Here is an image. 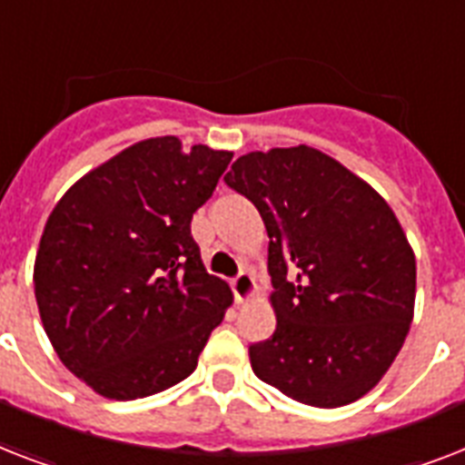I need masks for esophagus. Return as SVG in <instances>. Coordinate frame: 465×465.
<instances>
[{
	"label": "esophagus",
	"instance_id": "obj_1",
	"mask_svg": "<svg viewBox=\"0 0 465 465\" xmlns=\"http://www.w3.org/2000/svg\"><path fill=\"white\" fill-rule=\"evenodd\" d=\"M255 282H253V275L246 272V270H241L239 275L232 277V290H233V297L243 302V299L251 297V292H253Z\"/></svg>",
	"mask_w": 465,
	"mask_h": 465
}]
</instances>
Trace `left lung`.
<instances>
[{
    "mask_svg": "<svg viewBox=\"0 0 465 465\" xmlns=\"http://www.w3.org/2000/svg\"><path fill=\"white\" fill-rule=\"evenodd\" d=\"M224 183L270 236L277 328L248 347L255 376L316 408L361 398L401 352L415 306V255L393 210L306 144L241 156Z\"/></svg>",
    "mask_w": 465,
    "mask_h": 465,
    "instance_id": "8db88e82",
    "label": "left lung"
}]
</instances>
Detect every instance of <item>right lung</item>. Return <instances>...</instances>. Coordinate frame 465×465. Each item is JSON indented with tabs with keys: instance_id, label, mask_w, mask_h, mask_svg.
Returning <instances> with one entry per match:
<instances>
[{
	"instance_id": "1",
	"label": "right lung",
	"mask_w": 465,
	"mask_h": 465,
	"mask_svg": "<svg viewBox=\"0 0 465 465\" xmlns=\"http://www.w3.org/2000/svg\"><path fill=\"white\" fill-rule=\"evenodd\" d=\"M232 152L175 137L133 144L76 181L40 236L33 284L64 367L115 401L190 376L232 290L210 275L190 222Z\"/></svg>"
}]
</instances>
